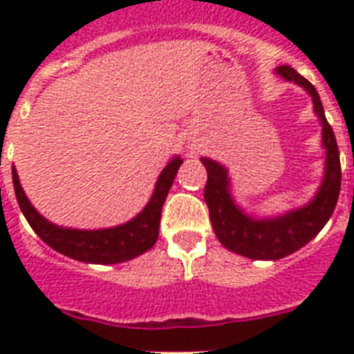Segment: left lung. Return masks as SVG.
Masks as SVG:
<instances>
[{
	"label": "left lung",
	"instance_id": "left-lung-1",
	"mask_svg": "<svg viewBox=\"0 0 354 354\" xmlns=\"http://www.w3.org/2000/svg\"><path fill=\"white\" fill-rule=\"evenodd\" d=\"M275 73L288 82L301 86L313 97L314 112L322 122V145L325 149L324 180L308 204L277 216L250 215L236 204L232 194L227 169L211 158H202L207 183L204 200L209 207V218L216 239L230 252L255 261H277L297 252L318 235L338 202L342 169L338 145L333 128L325 119L324 104L316 88L290 66H279Z\"/></svg>",
	"mask_w": 354,
	"mask_h": 354
}]
</instances>
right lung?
Returning <instances> with one entry per match:
<instances>
[{
	"mask_svg": "<svg viewBox=\"0 0 354 354\" xmlns=\"http://www.w3.org/2000/svg\"><path fill=\"white\" fill-rule=\"evenodd\" d=\"M183 163L180 156H174L165 169L161 171L156 182L154 193L143 211L133 216L132 221L104 230H75L53 224L35 209L24 187L19 185L18 172L12 171V183L16 200L24 216L35 233L46 242L47 246L57 250L62 255L90 264H118L136 259L141 253L149 252L158 241L160 233L161 207L165 204L167 194L171 189L178 169Z\"/></svg>",
	"mask_w": 354,
	"mask_h": 354,
	"instance_id": "1",
	"label": "right lung"
}]
</instances>
